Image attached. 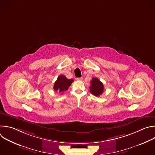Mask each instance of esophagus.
I'll use <instances>...</instances> for the list:
<instances>
[{"label":"esophagus","mask_w":155,"mask_h":155,"mask_svg":"<svg viewBox=\"0 0 155 155\" xmlns=\"http://www.w3.org/2000/svg\"><path fill=\"white\" fill-rule=\"evenodd\" d=\"M77 80L78 81H82L83 78H82V77H79V78H77Z\"/></svg>","instance_id":"34e87169"}]
</instances>
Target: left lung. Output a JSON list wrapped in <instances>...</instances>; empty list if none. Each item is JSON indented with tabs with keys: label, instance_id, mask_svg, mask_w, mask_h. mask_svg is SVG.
I'll use <instances>...</instances> for the list:
<instances>
[{
	"label": "left lung",
	"instance_id": "1",
	"mask_svg": "<svg viewBox=\"0 0 155 155\" xmlns=\"http://www.w3.org/2000/svg\"><path fill=\"white\" fill-rule=\"evenodd\" d=\"M90 93L94 96L98 97L104 92V84L97 78H93L91 81V86L90 87Z\"/></svg>",
	"mask_w": 155,
	"mask_h": 155
}]
</instances>
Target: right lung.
Instances as JSON below:
<instances>
[{
  "label": "right lung",
  "instance_id": "obj_1",
  "mask_svg": "<svg viewBox=\"0 0 155 155\" xmlns=\"http://www.w3.org/2000/svg\"><path fill=\"white\" fill-rule=\"evenodd\" d=\"M74 82L72 79H68L64 75H60L54 84L53 89L56 91L63 93L68 90L69 87Z\"/></svg>",
  "mask_w": 155,
  "mask_h": 155
}]
</instances>
